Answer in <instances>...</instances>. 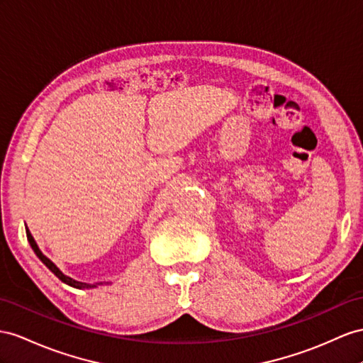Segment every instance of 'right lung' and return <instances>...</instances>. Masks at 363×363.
<instances>
[{"instance_id":"obj_1","label":"right lung","mask_w":363,"mask_h":363,"mask_svg":"<svg viewBox=\"0 0 363 363\" xmlns=\"http://www.w3.org/2000/svg\"><path fill=\"white\" fill-rule=\"evenodd\" d=\"M26 233H27V239H29V244H30V247L33 248V252H35V255L38 256L40 259H41V262L49 268V270L57 276L60 281H62L64 284H67V285H70V286H75V288H93V286H96V285H90V284H84V282H78V281H73L72 277H69V276H66V274H62L60 270H58V267L55 265L49 257H45L43 253H41V250L38 248V245H36V242H35V239H33V236L30 235V231L29 230H26Z\"/></svg>"}]
</instances>
